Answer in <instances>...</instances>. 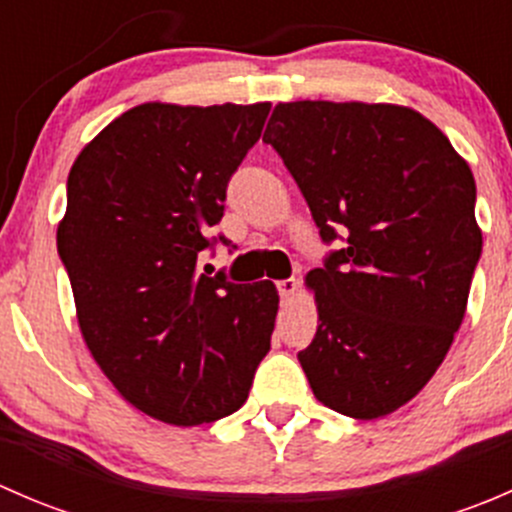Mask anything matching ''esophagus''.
Returning <instances> with one entry per match:
<instances>
[{
  "mask_svg": "<svg viewBox=\"0 0 512 512\" xmlns=\"http://www.w3.org/2000/svg\"><path fill=\"white\" fill-rule=\"evenodd\" d=\"M297 289H299V282L294 280V277H289V280L277 282V292H280L282 302H289V299H292L294 294H297Z\"/></svg>",
  "mask_w": 512,
  "mask_h": 512,
  "instance_id": "1",
  "label": "esophagus"
}]
</instances>
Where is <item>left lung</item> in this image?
Masks as SVG:
<instances>
[{
	"label": "left lung",
	"instance_id": "left-lung-1",
	"mask_svg": "<svg viewBox=\"0 0 512 512\" xmlns=\"http://www.w3.org/2000/svg\"><path fill=\"white\" fill-rule=\"evenodd\" d=\"M262 141L319 237L344 242L307 275L309 386L337 414H391L436 374L466 314L483 247L471 168L428 118L391 103H280Z\"/></svg>",
	"mask_w": 512,
	"mask_h": 512
}]
</instances>
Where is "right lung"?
<instances>
[{
  "mask_svg": "<svg viewBox=\"0 0 512 512\" xmlns=\"http://www.w3.org/2000/svg\"><path fill=\"white\" fill-rule=\"evenodd\" d=\"M270 103H141L79 153L56 232L86 347L118 394L173 426L235 414L270 352L272 282L200 270L227 183Z\"/></svg>",
  "mask_w": 512,
  "mask_h": 512,
  "instance_id": "1",
  "label": "right lung"
}]
</instances>
